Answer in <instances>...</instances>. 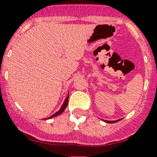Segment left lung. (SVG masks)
<instances>
[{
    "mask_svg": "<svg viewBox=\"0 0 157 157\" xmlns=\"http://www.w3.org/2000/svg\"><path fill=\"white\" fill-rule=\"evenodd\" d=\"M120 120H121V119L116 120V121H106V120H105L104 121H105V122H107V123H115V122H117V121H119Z\"/></svg>",
    "mask_w": 157,
    "mask_h": 157,
    "instance_id": "1",
    "label": "left lung"
}]
</instances>
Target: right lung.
Listing matches in <instances>:
<instances>
[{
    "label": "right lung",
    "mask_w": 157,
    "mask_h": 157,
    "mask_svg": "<svg viewBox=\"0 0 157 157\" xmlns=\"http://www.w3.org/2000/svg\"><path fill=\"white\" fill-rule=\"evenodd\" d=\"M68 98H69V95L67 96V98H66V99H64V103H63V105H61V109H60L58 111V112H55V113L54 114V115H52V116H50V117H49V118H46V119H49V118H54V117L57 116V115H60V114L62 113V112L64 111V109L67 108V104H68Z\"/></svg>",
    "instance_id": "obj_1"
}]
</instances>
